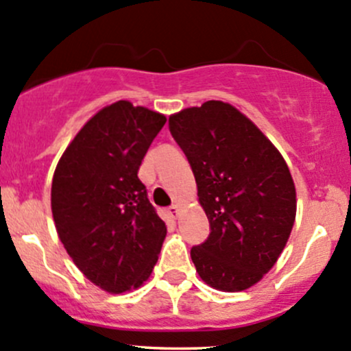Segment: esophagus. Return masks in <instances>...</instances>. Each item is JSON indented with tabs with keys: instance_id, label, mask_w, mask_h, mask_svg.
I'll list each match as a JSON object with an SVG mask.
<instances>
[{
	"instance_id": "34e87169",
	"label": "esophagus",
	"mask_w": 351,
	"mask_h": 351,
	"mask_svg": "<svg viewBox=\"0 0 351 351\" xmlns=\"http://www.w3.org/2000/svg\"><path fill=\"white\" fill-rule=\"evenodd\" d=\"M169 215H171V219H178L180 217V206L178 205H171L169 206Z\"/></svg>"
}]
</instances>
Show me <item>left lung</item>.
<instances>
[{"mask_svg": "<svg viewBox=\"0 0 351 351\" xmlns=\"http://www.w3.org/2000/svg\"><path fill=\"white\" fill-rule=\"evenodd\" d=\"M169 131L193 169L210 222L191 249L202 281L249 289L272 269L296 220V186L279 149L228 102L206 101L169 116Z\"/></svg>", "mask_w": 351, "mask_h": 351, "instance_id": "1", "label": "left lung"}]
</instances>
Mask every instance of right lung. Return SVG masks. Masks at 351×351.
<instances>
[{"label":"right lung","instance_id":"1","mask_svg":"<svg viewBox=\"0 0 351 351\" xmlns=\"http://www.w3.org/2000/svg\"><path fill=\"white\" fill-rule=\"evenodd\" d=\"M165 114L129 101L95 112L70 141L51 180V215L73 264L112 294L141 287L158 263L166 225L138 178Z\"/></svg>","mask_w":351,"mask_h":351}]
</instances>
